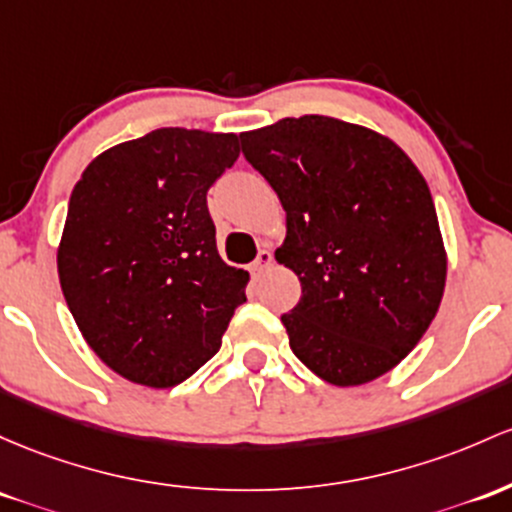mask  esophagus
Instances as JSON below:
<instances>
[{
  "label": "esophagus",
  "mask_w": 512,
  "mask_h": 512,
  "mask_svg": "<svg viewBox=\"0 0 512 512\" xmlns=\"http://www.w3.org/2000/svg\"><path fill=\"white\" fill-rule=\"evenodd\" d=\"M269 265H272V252H269V250L257 252V257L252 260V265H250L252 277H257V274L265 272V269H269Z\"/></svg>",
  "instance_id": "1"
}]
</instances>
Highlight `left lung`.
Instances as JSON below:
<instances>
[{"mask_svg": "<svg viewBox=\"0 0 512 512\" xmlns=\"http://www.w3.org/2000/svg\"><path fill=\"white\" fill-rule=\"evenodd\" d=\"M245 160L286 211L277 260L301 279L284 313L294 355L335 386L367 384L418 345L440 308L447 257L411 157L330 116L240 133Z\"/></svg>", "mask_w": 512, "mask_h": 512, "instance_id": "8db88e82", "label": "left lung"}]
</instances>
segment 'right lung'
I'll use <instances>...</instances> for the list:
<instances>
[{"label":"right lung","mask_w":512,"mask_h":512,"mask_svg":"<svg viewBox=\"0 0 512 512\" xmlns=\"http://www.w3.org/2000/svg\"><path fill=\"white\" fill-rule=\"evenodd\" d=\"M238 155L233 133L157 128L101 153L72 189L60 286L89 347L128 381L182 384L247 301L206 204Z\"/></svg>","instance_id":"obj_1"}]
</instances>
